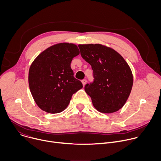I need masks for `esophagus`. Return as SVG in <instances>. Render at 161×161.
<instances>
[{
    "label": "esophagus",
    "mask_w": 161,
    "mask_h": 161,
    "mask_svg": "<svg viewBox=\"0 0 161 161\" xmlns=\"http://www.w3.org/2000/svg\"><path fill=\"white\" fill-rule=\"evenodd\" d=\"M81 82H82V84H83V86H85V84L86 83V80L84 79V80H83L81 81Z\"/></svg>",
    "instance_id": "34e87169"
}]
</instances>
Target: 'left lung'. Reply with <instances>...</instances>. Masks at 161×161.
Returning <instances> with one entry per match:
<instances>
[{"mask_svg": "<svg viewBox=\"0 0 161 161\" xmlns=\"http://www.w3.org/2000/svg\"><path fill=\"white\" fill-rule=\"evenodd\" d=\"M82 58L92 67L94 81L85 86L95 108L111 113L121 109L132 90L130 67L115 50L100 44H79Z\"/></svg>", "mask_w": 161, "mask_h": 161, "instance_id": "1", "label": "left lung"}]
</instances>
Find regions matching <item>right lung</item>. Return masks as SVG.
Masks as SVG:
<instances>
[{"mask_svg": "<svg viewBox=\"0 0 161 161\" xmlns=\"http://www.w3.org/2000/svg\"><path fill=\"white\" fill-rule=\"evenodd\" d=\"M80 54L73 43H58L46 49L32 63L29 71L31 92L44 111L58 113L69 105L73 94L83 88L71 68L73 58Z\"/></svg>", "mask_w": 161, "mask_h": 161, "instance_id": "1", "label": "right lung"}]
</instances>
